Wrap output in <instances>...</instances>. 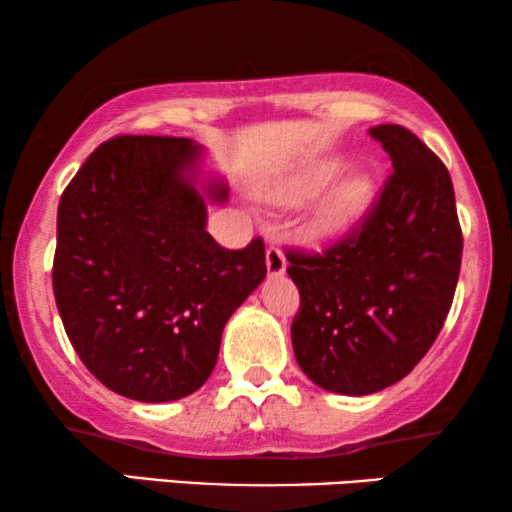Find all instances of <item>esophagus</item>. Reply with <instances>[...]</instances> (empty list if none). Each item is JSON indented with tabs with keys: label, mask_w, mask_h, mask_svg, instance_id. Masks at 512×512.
<instances>
[{
	"label": "esophagus",
	"mask_w": 512,
	"mask_h": 512,
	"mask_svg": "<svg viewBox=\"0 0 512 512\" xmlns=\"http://www.w3.org/2000/svg\"><path fill=\"white\" fill-rule=\"evenodd\" d=\"M265 265H268V275L270 277L282 275V272L286 270V258H284L282 247H277V244H270L268 251H265Z\"/></svg>",
	"instance_id": "esophagus-1"
}]
</instances>
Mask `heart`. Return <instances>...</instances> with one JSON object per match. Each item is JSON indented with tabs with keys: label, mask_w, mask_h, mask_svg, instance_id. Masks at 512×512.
Instances as JSON below:
<instances>
[{
	"label": "heart",
	"mask_w": 512,
	"mask_h": 512,
	"mask_svg": "<svg viewBox=\"0 0 512 512\" xmlns=\"http://www.w3.org/2000/svg\"><path fill=\"white\" fill-rule=\"evenodd\" d=\"M340 172V163L335 158H321L310 167H305V172L300 174L296 181H291L289 186L275 193L277 200H300L305 195L319 191L321 186H326L335 174ZM373 198V184L361 174L342 179L331 193L326 195V200L321 202L317 209V228L321 233H340L347 230L359 216L366 212L368 202Z\"/></svg>",
	"instance_id": "b5f03b06"
}]
</instances>
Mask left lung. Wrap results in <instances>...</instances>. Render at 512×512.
Returning a JSON list of instances; mask_svg holds the SVG:
<instances>
[{
    "label": "left lung",
    "mask_w": 512,
    "mask_h": 512,
    "mask_svg": "<svg viewBox=\"0 0 512 512\" xmlns=\"http://www.w3.org/2000/svg\"><path fill=\"white\" fill-rule=\"evenodd\" d=\"M370 135L394 165L373 207L321 254L286 249L300 293L298 366L345 396L375 394L424 359L452 307L464 249L443 160L403 125Z\"/></svg>",
    "instance_id": "left-lung-1"
}]
</instances>
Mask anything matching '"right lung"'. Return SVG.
Here are the masks:
<instances>
[{
    "instance_id": "add662e5",
    "label": "right lung",
    "mask_w": 512,
    "mask_h": 512,
    "mask_svg": "<svg viewBox=\"0 0 512 512\" xmlns=\"http://www.w3.org/2000/svg\"><path fill=\"white\" fill-rule=\"evenodd\" d=\"M200 146L118 135L97 146L58 205L53 293L67 338L104 387L142 403L198 391L226 321L263 282L265 244L223 249L195 188Z\"/></svg>"
}]
</instances>
